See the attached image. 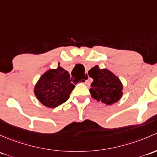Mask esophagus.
Wrapping results in <instances>:
<instances>
[{
	"label": "esophagus",
	"mask_w": 157,
	"mask_h": 157,
	"mask_svg": "<svg viewBox=\"0 0 157 157\" xmlns=\"http://www.w3.org/2000/svg\"><path fill=\"white\" fill-rule=\"evenodd\" d=\"M89 74H84V78L85 79H86V80H85V83L86 84H89L90 83V81H89Z\"/></svg>",
	"instance_id": "esophagus-1"
}]
</instances>
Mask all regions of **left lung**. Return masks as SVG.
Instances as JSON below:
<instances>
[{"label": "left lung", "instance_id": "8db88e82", "mask_svg": "<svg viewBox=\"0 0 157 157\" xmlns=\"http://www.w3.org/2000/svg\"><path fill=\"white\" fill-rule=\"evenodd\" d=\"M93 79L90 90L92 97L105 105H111L121 98L123 85L120 79L107 69H100L98 65L88 71Z\"/></svg>", "mask_w": 157, "mask_h": 157}]
</instances>
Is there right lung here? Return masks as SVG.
<instances>
[{
	"label": "right lung",
	"instance_id": "right-lung-1",
	"mask_svg": "<svg viewBox=\"0 0 157 157\" xmlns=\"http://www.w3.org/2000/svg\"><path fill=\"white\" fill-rule=\"evenodd\" d=\"M74 87L70 74L59 65L56 69L47 71L41 76L34 88V94L43 105L54 108L68 99Z\"/></svg>",
	"mask_w": 157,
	"mask_h": 157
}]
</instances>
